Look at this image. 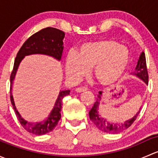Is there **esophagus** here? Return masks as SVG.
<instances>
[{"label": "esophagus", "mask_w": 158, "mask_h": 158, "mask_svg": "<svg viewBox=\"0 0 158 158\" xmlns=\"http://www.w3.org/2000/svg\"><path fill=\"white\" fill-rule=\"evenodd\" d=\"M86 90H87V88H85V87H79V88L76 89V92H78V93L85 92Z\"/></svg>", "instance_id": "esophagus-1"}]
</instances>
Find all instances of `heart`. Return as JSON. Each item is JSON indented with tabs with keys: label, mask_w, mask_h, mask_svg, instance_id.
<instances>
[{
	"label": "heart",
	"mask_w": 158,
	"mask_h": 158,
	"mask_svg": "<svg viewBox=\"0 0 158 158\" xmlns=\"http://www.w3.org/2000/svg\"><path fill=\"white\" fill-rule=\"evenodd\" d=\"M130 52L126 47L113 40L86 43L76 55L69 54L66 60V75L79 80L93 68V75L102 85H110L122 78L128 68Z\"/></svg>",
	"instance_id": "heart-1"
}]
</instances>
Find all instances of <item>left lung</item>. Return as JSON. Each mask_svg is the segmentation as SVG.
<instances>
[{
    "mask_svg": "<svg viewBox=\"0 0 158 158\" xmlns=\"http://www.w3.org/2000/svg\"><path fill=\"white\" fill-rule=\"evenodd\" d=\"M133 75L144 81L147 85L148 84V73L147 69V64H146L145 54H144V52H141V54L140 55L139 60L138 61V64H137L135 71L134 72ZM102 92L100 91L98 92L96 102H95L92 109L89 111L90 120L96 125V127L99 130L102 131L103 132H106V133H119V132H122L125 131V129L128 128L133 124V122L136 120L137 117H138V114H139L140 111H141V108H140L139 111L137 112V114L133 118H131L129 119L128 121L122 122V123L111 122L108 121L106 118L102 117L98 112L100 102L102 100Z\"/></svg>",
    "mask_w": 158,
    "mask_h": 158,
    "instance_id": "obj_1",
    "label": "left lung"
}]
</instances>
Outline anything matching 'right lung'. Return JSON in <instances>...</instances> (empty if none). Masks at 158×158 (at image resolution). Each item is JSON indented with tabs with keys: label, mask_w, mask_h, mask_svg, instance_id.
Returning a JSON list of instances; mask_svg holds the SVG:
<instances>
[{
	"label": "right lung",
	"mask_w": 158,
	"mask_h": 158,
	"mask_svg": "<svg viewBox=\"0 0 158 158\" xmlns=\"http://www.w3.org/2000/svg\"><path fill=\"white\" fill-rule=\"evenodd\" d=\"M65 33L62 30L53 27H47L36 32L30 37L28 38L20 50L18 51L14 60V68L10 75V101L14 108L15 114L21 124L23 128L28 132L36 135H43L52 131L58 124L61 118V109L63 98L69 95V90H64L60 92L59 96L56 101L54 107L50 112L47 119L40 122H28L21 117L20 113L17 110L14 104L11 89L12 83L15 78L16 73L18 69L20 62L25 56L32 54H44L52 56L60 61L62 58L63 50V39Z\"/></svg>",
	"instance_id": "add662e5"
}]
</instances>
